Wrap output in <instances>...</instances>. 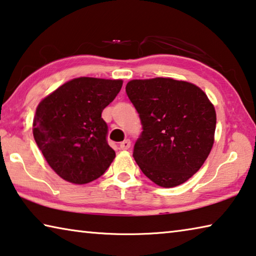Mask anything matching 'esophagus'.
Segmentation results:
<instances>
[{
  "label": "esophagus",
  "instance_id": "34e87169",
  "mask_svg": "<svg viewBox=\"0 0 256 256\" xmlns=\"http://www.w3.org/2000/svg\"><path fill=\"white\" fill-rule=\"evenodd\" d=\"M130 147H131V141H130V140H124L123 142H120V148L122 150H126Z\"/></svg>",
  "mask_w": 256,
  "mask_h": 256
}]
</instances>
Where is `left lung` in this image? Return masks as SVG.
I'll return each mask as SVG.
<instances>
[{
	"label": "left lung",
	"mask_w": 256,
	"mask_h": 256,
	"mask_svg": "<svg viewBox=\"0 0 256 256\" xmlns=\"http://www.w3.org/2000/svg\"><path fill=\"white\" fill-rule=\"evenodd\" d=\"M125 91L144 130L133 149L136 164L164 188L184 184L213 147L216 114L208 96L192 83L164 77L130 80Z\"/></svg>",
	"instance_id": "obj_1"
}]
</instances>
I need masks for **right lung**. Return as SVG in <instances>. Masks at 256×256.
I'll return each mask as SVG.
<instances>
[{"mask_svg":"<svg viewBox=\"0 0 256 256\" xmlns=\"http://www.w3.org/2000/svg\"><path fill=\"white\" fill-rule=\"evenodd\" d=\"M123 80L78 77L64 83L36 108L33 134L51 168L64 180L88 184L115 158L101 114L120 91Z\"/></svg>","mask_w":256,"mask_h":256,"instance_id":"1","label":"right lung"}]
</instances>
